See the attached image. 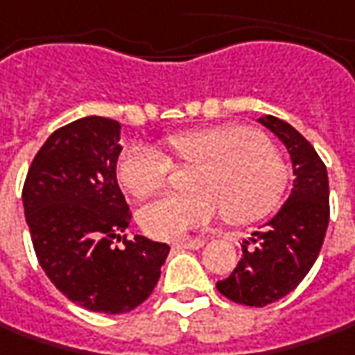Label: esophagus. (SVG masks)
I'll return each mask as SVG.
<instances>
[{
  "instance_id": "34e87169",
  "label": "esophagus",
  "mask_w": 355,
  "mask_h": 355,
  "mask_svg": "<svg viewBox=\"0 0 355 355\" xmlns=\"http://www.w3.org/2000/svg\"><path fill=\"white\" fill-rule=\"evenodd\" d=\"M204 239H182V241H173V248H184V250H200L204 248Z\"/></svg>"
}]
</instances>
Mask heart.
Segmentation results:
<instances>
[{
	"label": "heart",
	"mask_w": 355,
	"mask_h": 355,
	"mask_svg": "<svg viewBox=\"0 0 355 355\" xmlns=\"http://www.w3.org/2000/svg\"><path fill=\"white\" fill-rule=\"evenodd\" d=\"M166 147L180 163H196L190 194H165L139 210L147 236L178 239L208 226L224 214L232 222H253L273 212L283 198L288 171L281 153L255 129L218 125L166 137ZM171 159L147 143H131L117 161L119 182L133 196L161 190L171 175Z\"/></svg>",
	"instance_id": "1"
}]
</instances>
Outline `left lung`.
<instances>
[{
    "label": "left lung",
    "mask_w": 355,
    "mask_h": 355,
    "mask_svg": "<svg viewBox=\"0 0 355 355\" xmlns=\"http://www.w3.org/2000/svg\"><path fill=\"white\" fill-rule=\"evenodd\" d=\"M287 147L293 165L291 194L269 222L241 245L243 257L218 291L245 306H265L287 297L311 271L322 248L328 218V173L309 141L287 121L273 116L257 119Z\"/></svg>",
    "instance_id": "8db88e82"
}]
</instances>
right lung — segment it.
Segmentation results:
<instances>
[{
    "label": "right lung",
    "mask_w": 355,
    "mask_h": 355,
    "mask_svg": "<svg viewBox=\"0 0 355 355\" xmlns=\"http://www.w3.org/2000/svg\"><path fill=\"white\" fill-rule=\"evenodd\" d=\"M119 137L116 119L100 116L56 129L23 187L25 220L46 277L68 300L104 314L149 299L171 250L145 236L114 245L131 216L116 177Z\"/></svg>",
    "instance_id": "obj_1"
}]
</instances>
